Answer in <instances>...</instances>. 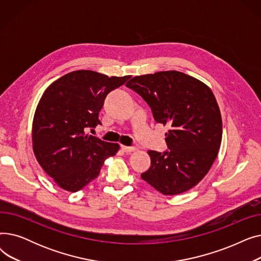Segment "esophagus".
Instances as JSON below:
<instances>
[{
  "mask_svg": "<svg viewBox=\"0 0 261 261\" xmlns=\"http://www.w3.org/2000/svg\"><path fill=\"white\" fill-rule=\"evenodd\" d=\"M121 149H122L123 151H125V152H127V153H130V152H134V151H136V148H135V147L121 146Z\"/></svg>",
  "mask_w": 261,
  "mask_h": 261,
  "instance_id": "obj_1",
  "label": "esophagus"
}]
</instances>
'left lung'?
I'll list each match as a JSON object with an SVG mask.
<instances>
[{"label":"left lung","mask_w":261,"mask_h":261,"mask_svg":"<svg viewBox=\"0 0 261 261\" xmlns=\"http://www.w3.org/2000/svg\"><path fill=\"white\" fill-rule=\"evenodd\" d=\"M126 86L147 101L155 121L171 127L169 151L149 150L151 167L142 179L161 194L179 195L207 174L222 140L220 109L211 88L177 71L135 76Z\"/></svg>","instance_id":"obj_1"}]
</instances>
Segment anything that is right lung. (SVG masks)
Returning a JSON list of instances; mask_svg holds the SVG:
<instances>
[{"label":"right lung","mask_w":261,"mask_h":261,"mask_svg":"<svg viewBox=\"0 0 261 261\" xmlns=\"http://www.w3.org/2000/svg\"><path fill=\"white\" fill-rule=\"evenodd\" d=\"M89 70L68 73L44 91L36 108L32 141L42 169L60 188L76 193L98 176L105 161L119 150L87 133L100 123L107 94L130 79Z\"/></svg>","instance_id":"obj_1"}]
</instances>
